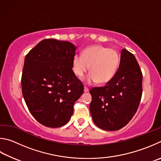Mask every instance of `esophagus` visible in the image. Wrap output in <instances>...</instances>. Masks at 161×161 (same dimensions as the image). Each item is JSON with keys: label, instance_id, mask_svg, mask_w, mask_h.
I'll return each instance as SVG.
<instances>
[{"label": "esophagus", "instance_id": "34e87169", "mask_svg": "<svg viewBox=\"0 0 161 161\" xmlns=\"http://www.w3.org/2000/svg\"><path fill=\"white\" fill-rule=\"evenodd\" d=\"M89 91V88H88V87H86V86H85L84 87V92H88Z\"/></svg>", "mask_w": 161, "mask_h": 161}]
</instances>
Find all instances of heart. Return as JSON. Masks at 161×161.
<instances>
[{
  "mask_svg": "<svg viewBox=\"0 0 161 161\" xmlns=\"http://www.w3.org/2000/svg\"><path fill=\"white\" fill-rule=\"evenodd\" d=\"M119 63V56L114 49L96 45L86 48L82 56H74L73 70L76 75L82 77L91 66V73L86 78V83L103 84L113 78Z\"/></svg>",
  "mask_w": 161,
  "mask_h": 161,
  "instance_id": "heart-1",
  "label": "heart"
}]
</instances>
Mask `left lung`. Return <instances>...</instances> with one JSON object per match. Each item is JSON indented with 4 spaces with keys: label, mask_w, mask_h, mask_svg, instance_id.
<instances>
[{
    "label": "left lung",
    "mask_w": 161,
    "mask_h": 161,
    "mask_svg": "<svg viewBox=\"0 0 161 161\" xmlns=\"http://www.w3.org/2000/svg\"><path fill=\"white\" fill-rule=\"evenodd\" d=\"M143 75L135 56L126 49L121 52L119 69L103 87L90 92V110L94 123L106 131H116L130 122L142 96Z\"/></svg>",
    "instance_id": "8db88e82"
}]
</instances>
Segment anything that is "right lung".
<instances>
[{
  "instance_id": "add662e5",
  "label": "right lung",
  "mask_w": 161,
  "mask_h": 161,
  "mask_svg": "<svg viewBox=\"0 0 161 161\" xmlns=\"http://www.w3.org/2000/svg\"><path fill=\"white\" fill-rule=\"evenodd\" d=\"M76 47L69 42L46 39L25 56L22 92L30 113L51 128L66 125L84 86L73 71Z\"/></svg>"
}]
</instances>
